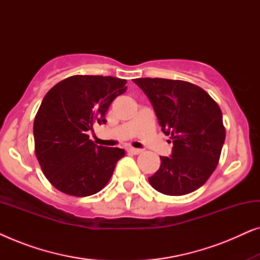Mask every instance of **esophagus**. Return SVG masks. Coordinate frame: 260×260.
Returning <instances> with one entry per match:
<instances>
[{"instance_id": "esophagus-1", "label": "esophagus", "mask_w": 260, "mask_h": 260, "mask_svg": "<svg viewBox=\"0 0 260 260\" xmlns=\"http://www.w3.org/2000/svg\"><path fill=\"white\" fill-rule=\"evenodd\" d=\"M126 150L129 154H133V155H138L143 151V150H141V149H136V148H127Z\"/></svg>"}]
</instances>
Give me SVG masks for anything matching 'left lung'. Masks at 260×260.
<instances>
[{
	"instance_id": "8db88e82",
	"label": "left lung",
	"mask_w": 260,
	"mask_h": 260,
	"mask_svg": "<svg viewBox=\"0 0 260 260\" xmlns=\"http://www.w3.org/2000/svg\"><path fill=\"white\" fill-rule=\"evenodd\" d=\"M150 99L159 125L173 141L172 157L149 182L159 193L184 195L204 186L218 166L226 130L222 112L205 90L183 80L134 79Z\"/></svg>"
}]
</instances>
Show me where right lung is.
<instances>
[{"label":"right lung","mask_w":260,"mask_h":260,"mask_svg":"<svg viewBox=\"0 0 260 260\" xmlns=\"http://www.w3.org/2000/svg\"><path fill=\"white\" fill-rule=\"evenodd\" d=\"M125 84L115 77L72 76L42 99L33 126L35 156L58 190L88 197L111 179L125 151L94 144L87 134L94 123H105L109 106L126 91Z\"/></svg>","instance_id":"add662e5"}]
</instances>
